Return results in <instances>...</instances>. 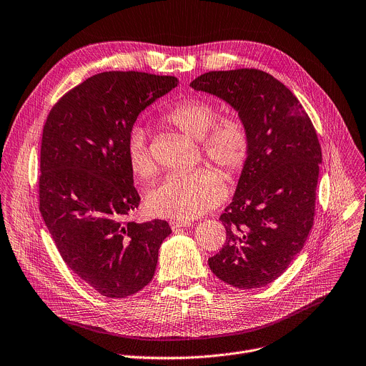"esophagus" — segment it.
Here are the masks:
<instances>
[{
  "label": "esophagus",
  "instance_id": "1",
  "mask_svg": "<svg viewBox=\"0 0 366 366\" xmlns=\"http://www.w3.org/2000/svg\"><path fill=\"white\" fill-rule=\"evenodd\" d=\"M171 228L175 231V229H179V228H187L191 225V221L189 219H171L169 222Z\"/></svg>",
  "mask_w": 366,
  "mask_h": 366
}]
</instances>
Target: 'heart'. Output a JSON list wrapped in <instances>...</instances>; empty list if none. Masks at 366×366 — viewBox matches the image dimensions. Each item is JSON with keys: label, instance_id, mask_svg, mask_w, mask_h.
Here are the masks:
<instances>
[{"label": "heart", "instance_id": "b5f03b06", "mask_svg": "<svg viewBox=\"0 0 366 366\" xmlns=\"http://www.w3.org/2000/svg\"><path fill=\"white\" fill-rule=\"evenodd\" d=\"M218 117L217 107L201 99H185L174 104L164 116L169 125L201 141L205 157L231 178L244 167L250 137L244 122L237 116ZM131 172L141 179L155 174V162L148 147L147 132L132 131L127 144ZM225 194L222 178L209 168H197L185 174L167 177L148 194V208L157 217L192 219L217 207Z\"/></svg>", "mask_w": 366, "mask_h": 366}]
</instances>
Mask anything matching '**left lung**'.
<instances>
[{
  "instance_id": "left-lung-1",
  "label": "left lung",
  "mask_w": 366,
  "mask_h": 366,
  "mask_svg": "<svg viewBox=\"0 0 366 366\" xmlns=\"http://www.w3.org/2000/svg\"><path fill=\"white\" fill-rule=\"evenodd\" d=\"M189 86L229 104L250 137L234 197L219 217L225 246L208 266L234 287H263L286 272L312 229L322 164L316 131L297 97L266 71H208Z\"/></svg>"
}]
</instances>
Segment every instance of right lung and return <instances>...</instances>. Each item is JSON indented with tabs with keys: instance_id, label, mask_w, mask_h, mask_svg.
<instances>
[{
	"instance_id": "1",
	"label": "right lung",
	"mask_w": 366,
	"mask_h": 366,
	"mask_svg": "<svg viewBox=\"0 0 366 366\" xmlns=\"http://www.w3.org/2000/svg\"><path fill=\"white\" fill-rule=\"evenodd\" d=\"M178 86L174 76L94 74L51 109L40 154V212L64 263L104 297L138 293L154 277L164 219L125 221L141 197L127 144L141 112Z\"/></svg>"
}]
</instances>
